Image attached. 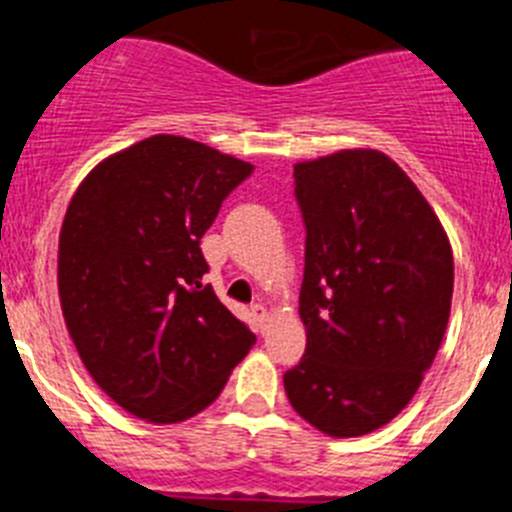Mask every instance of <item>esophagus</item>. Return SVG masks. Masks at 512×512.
Listing matches in <instances>:
<instances>
[{
    "label": "esophagus",
    "instance_id": "34e87169",
    "mask_svg": "<svg viewBox=\"0 0 512 512\" xmlns=\"http://www.w3.org/2000/svg\"><path fill=\"white\" fill-rule=\"evenodd\" d=\"M250 313H252V321H255V326L257 329H265V324H267V319H270V313H267V308L262 306V303H255V306L250 308Z\"/></svg>",
    "mask_w": 512,
    "mask_h": 512
}]
</instances>
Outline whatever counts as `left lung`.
<instances>
[{
	"instance_id": "1",
	"label": "left lung",
	"mask_w": 512,
	"mask_h": 512,
	"mask_svg": "<svg viewBox=\"0 0 512 512\" xmlns=\"http://www.w3.org/2000/svg\"><path fill=\"white\" fill-rule=\"evenodd\" d=\"M306 227V354L290 405L329 436H365L411 403L449 324L454 257L416 183L377 150L293 168Z\"/></svg>"
}]
</instances>
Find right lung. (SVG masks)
Here are the masks:
<instances>
[{
  "mask_svg": "<svg viewBox=\"0 0 512 512\" xmlns=\"http://www.w3.org/2000/svg\"><path fill=\"white\" fill-rule=\"evenodd\" d=\"M252 170L155 135L96 165L73 193L58 245L63 319L96 385L132 416H196L255 344L201 283V237Z\"/></svg>",
  "mask_w": 512,
  "mask_h": 512,
  "instance_id": "add662e5",
  "label": "right lung"
}]
</instances>
